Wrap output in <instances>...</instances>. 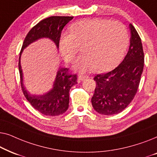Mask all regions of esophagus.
<instances>
[{"instance_id": "1", "label": "esophagus", "mask_w": 157, "mask_h": 157, "mask_svg": "<svg viewBox=\"0 0 157 157\" xmlns=\"http://www.w3.org/2000/svg\"><path fill=\"white\" fill-rule=\"evenodd\" d=\"M89 78V76H84V75H79L78 76V81L79 82H81V81H83L86 79H87Z\"/></svg>"}]
</instances>
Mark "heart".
<instances>
[{
    "label": "heart",
    "instance_id": "b5f03b06",
    "mask_svg": "<svg viewBox=\"0 0 157 157\" xmlns=\"http://www.w3.org/2000/svg\"><path fill=\"white\" fill-rule=\"evenodd\" d=\"M128 42L127 30L121 23L93 18L78 21L71 26V32H63L59 48L65 61L72 62L82 46L83 54L75 62V69L104 72L119 63Z\"/></svg>",
    "mask_w": 157,
    "mask_h": 157
}]
</instances>
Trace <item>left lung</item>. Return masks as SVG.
Returning a JSON list of instances; mask_svg holds the SVG:
<instances>
[{
    "label": "left lung",
    "instance_id": "8db88e82",
    "mask_svg": "<svg viewBox=\"0 0 157 157\" xmlns=\"http://www.w3.org/2000/svg\"><path fill=\"white\" fill-rule=\"evenodd\" d=\"M130 46L121 63L106 74L94 77L96 86L91 104L104 115L121 112L132 102L140 83L144 64L142 44L136 30L129 23Z\"/></svg>",
    "mask_w": 157,
    "mask_h": 157
}]
</instances>
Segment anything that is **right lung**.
<instances>
[{
    "label": "right lung",
    "instance_id": "1",
    "mask_svg": "<svg viewBox=\"0 0 157 157\" xmlns=\"http://www.w3.org/2000/svg\"><path fill=\"white\" fill-rule=\"evenodd\" d=\"M74 18L73 16H51L40 21L27 34L20 53L18 62L21 89L25 97L34 109L46 116H59L65 113L69 104V91L77 83L76 75L68 74L67 68L59 66L53 87L46 94H32L23 84V74L21 65V57L24 49L41 38H48L59 48L60 37L63 27Z\"/></svg>",
    "mask_w": 157,
    "mask_h": 157
}]
</instances>
